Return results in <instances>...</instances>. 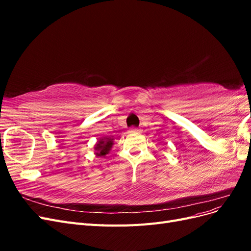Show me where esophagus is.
<instances>
[{"instance_id":"obj_1","label":"esophagus","mask_w":251,"mask_h":251,"mask_svg":"<svg viewBox=\"0 0 251 251\" xmlns=\"http://www.w3.org/2000/svg\"><path fill=\"white\" fill-rule=\"evenodd\" d=\"M131 132H132V133H135V134H138V133H140V132H141V130H139V128H135V127H133V128H131Z\"/></svg>"}]
</instances>
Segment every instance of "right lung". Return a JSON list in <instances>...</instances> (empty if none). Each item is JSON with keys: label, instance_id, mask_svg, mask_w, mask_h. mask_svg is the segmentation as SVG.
Masks as SVG:
<instances>
[{"label": "right lung", "instance_id": "1", "mask_svg": "<svg viewBox=\"0 0 251 251\" xmlns=\"http://www.w3.org/2000/svg\"><path fill=\"white\" fill-rule=\"evenodd\" d=\"M113 144H114V139L111 138V137L100 138L95 144V147H94L95 153L94 154L96 156L104 157L105 155L109 154V151H111Z\"/></svg>", "mask_w": 251, "mask_h": 251}]
</instances>
